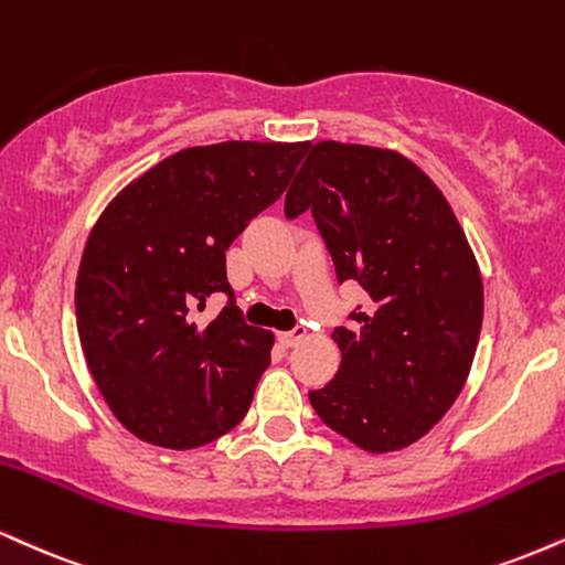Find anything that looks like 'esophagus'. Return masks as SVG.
Returning a JSON list of instances; mask_svg holds the SVG:
<instances>
[{
  "label": "esophagus",
  "mask_w": 565,
  "mask_h": 565,
  "mask_svg": "<svg viewBox=\"0 0 565 565\" xmlns=\"http://www.w3.org/2000/svg\"><path fill=\"white\" fill-rule=\"evenodd\" d=\"M305 334H308V331H305V326H295L291 331H284V334H278V344H281V348H295V344L302 342Z\"/></svg>",
  "instance_id": "34e87169"
}]
</instances>
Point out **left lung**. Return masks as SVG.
Listing matches in <instances>:
<instances>
[{
	"mask_svg": "<svg viewBox=\"0 0 565 565\" xmlns=\"http://www.w3.org/2000/svg\"><path fill=\"white\" fill-rule=\"evenodd\" d=\"M310 210L337 278L371 297L334 329L342 365L310 405L369 452L403 450L450 411L477 355L484 287L452 207L399 152L318 141L284 213Z\"/></svg>",
	"mask_w": 565,
	"mask_h": 565,
	"instance_id": "8db88e82",
	"label": "left lung"
}]
</instances>
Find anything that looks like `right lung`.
I'll list each match as a JSON object with an SVG mask.
<instances>
[{
    "mask_svg": "<svg viewBox=\"0 0 565 565\" xmlns=\"http://www.w3.org/2000/svg\"><path fill=\"white\" fill-rule=\"evenodd\" d=\"M308 141H221L171 154L128 183L81 257V348L113 416L171 450L202 447L249 411L274 334L244 321L226 249L281 196ZM230 297L210 324L195 310Z\"/></svg>",
    "mask_w": 565,
    "mask_h": 565,
    "instance_id": "right-lung-1",
    "label": "right lung"
}]
</instances>
